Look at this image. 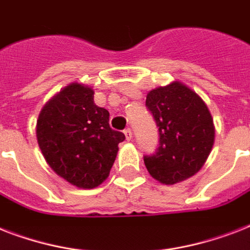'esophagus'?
Listing matches in <instances>:
<instances>
[{
	"instance_id": "esophagus-1",
	"label": "esophagus",
	"mask_w": 250,
	"mask_h": 250,
	"mask_svg": "<svg viewBox=\"0 0 250 250\" xmlns=\"http://www.w3.org/2000/svg\"><path fill=\"white\" fill-rule=\"evenodd\" d=\"M125 140L127 141L131 140V139H132V131H131L129 128L125 129Z\"/></svg>"
}]
</instances>
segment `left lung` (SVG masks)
Masks as SVG:
<instances>
[{
    "label": "left lung",
    "mask_w": 250,
    "mask_h": 250,
    "mask_svg": "<svg viewBox=\"0 0 250 250\" xmlns=\"http://www.w3.org/2000/svg\"><path fill=\"white\" fill-rule=\"evenodd\" d=\"M160 131V146L144 164L152 178L172 186L201 170L214 145L215 127L204 100L182 82L158 86L146 94Z\"/></svg>",
    "instance_id": "1"
}]
</instances>
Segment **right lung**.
Instances as JSON below:
<instances>
[{
    "instance_id": "right-lung-1",
    "label": "right lung",
    "mask_w": 250,
    "mask_h": 250,
    "mask_svg": "<svg viewBox=\"0 0 250 250\" xmlns=\"http://www.w3.org/2000/svg\"><path fill=\"white\" fill-rule=\"evenodd\" d=\"M94 90L71 83L41 109L36 137L46 164L72 186L92 189L105 182L125 137L109 125V111L94 104Z\"/></svg>"
}]
</instances>
